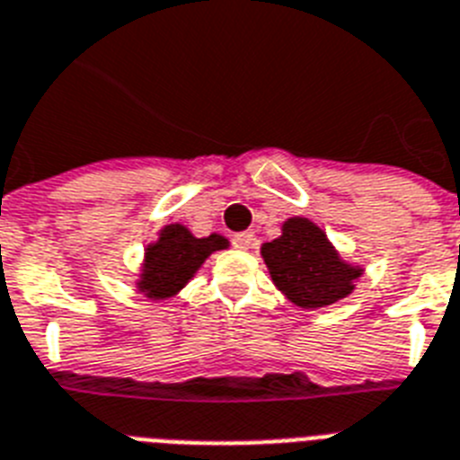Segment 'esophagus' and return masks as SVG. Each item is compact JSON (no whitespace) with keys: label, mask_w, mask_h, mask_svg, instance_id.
Wrapping results in <instances>:
<instances>
[{"label":"esophagus","mask_w":460,"mask_h":460,"mask_svg":"<svg viewBox=\"0 0 460 460\" xmlns=\"http://www.w3.org/2000/svg\"><path fill=\"white\" fill-rule=\"evenodd\" d=\"M231 243H234V248L248 250V248H252L255 238H252V234H236V236L231 238Z\"/></svg>","instance_id":"obj_1"}]
</instances>
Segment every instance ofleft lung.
<instances>
[{"mask_svg":"<svg viewBox=\"0 0 460 460\" xmlns=\"http://www.w3.org/2000/svg\"><path fill=\"white\" fill-rule=\"evenodd\" d=\"M271 281L297 307L319 309L352 293L361 269L340 260L326 234L305 217L283 224L281 238L264 243Z\"/></svg>","mask_w":460,"mask_h":460,"instance_id":"left-lung-1","label":"left lung"}]
</instances>
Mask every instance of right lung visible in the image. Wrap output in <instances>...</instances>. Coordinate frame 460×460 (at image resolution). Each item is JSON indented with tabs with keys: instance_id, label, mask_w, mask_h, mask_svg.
Returning <instances> with one entry per match:
<instances>
[{
	"instance_id": "right-lung-1",
	"label": "right lung",
	"mask_w": 460,
	"mask_h": 460,
	"mask_svg": "<svg viewBox=\"0 0 460 460\" xmlns=\"http://www.w3.org/2000/svg\"><path fill=\"white\" fill-rule=\"evenodd\" d=\"M226 248V238L212 234L208 238H196L181 224H170L160 231L158 243L146 248L144 274L139 290L146 297L165 300L184 288L198 267L215 252Z\"/></svg>"
}]
</instances>
